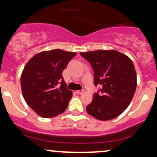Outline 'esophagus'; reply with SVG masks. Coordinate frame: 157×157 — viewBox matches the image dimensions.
<instances>
[{"mask_svg": "<svg viewBox=\"0 0 157 157\" xmlns=\"http://www.w3.org/2000/svg\"><path fill=\"white\" fill-rule=\"evenodd\" d=\"M76 93H77V94H83V93H84V90H77Z\"/></svg>", "mask_w": 157, "mask_h": 157, "instance_id": "34e87169", "label": "esophagus"}]
</instances>
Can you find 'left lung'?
I'll use <instances>...</instances> for the list:
<instances>
[{
    "instance_id": "left-lung-1",
    "label": "left lung",
    "mask_w": 157,
    "mask_h": 157,
    "mask_svg": "<svg viewBox=\"0 0 157 157\" xmlns=\"http://www.w3.org/2000/svg\"><path fill=\"white\" fill-rule=\"evenodd\" d=\"M80 55L91 65L94 85L102 86L86 107L87 112L99 121L115 118L129 106L136 92L137 80L132 61L115 50L81 52Z\"/></svg>"
}]
</instances>
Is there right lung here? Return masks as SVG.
Segmentation results:
<instances>
[{
  "mask_svg": "<svg viewBox=\"0 0 157 157\" xmlns=\"http://www.w3.org/2000/svg\"><path fill=\"white\" fill-rule=\"evenodd\" d=\"M75 52L55 49L34 55L21 76L23 97L40 116L50 118L64 112L72 92L67 88L62 72Z\"/></svg>",
  "mask_w": 157,
  "mask_h": 157,
  "instance_id": "obj_1",
  "label": "right lung"
}]
</instances>
